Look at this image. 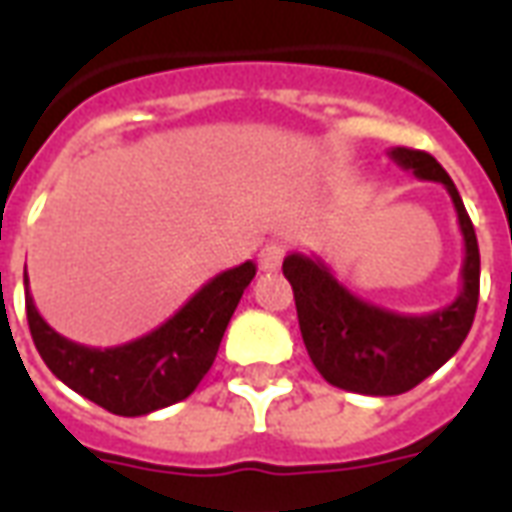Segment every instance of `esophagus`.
I'll return each instance as SVG.
<instances>
[{
	"label": "esophagus",
	"mask_w": 512,
	"mask_h": 512,
	"mask_svg": "<svg viewBox=\"0 0 512 512\" xmlns=\"http://www.w3.org/2000/svg\"><path fill=\"white\" fill-rule=\"evenodd\" d=\"M285 255H288V246L279 244V241H271V244H266L260 249L257 260H260V268H263V271H277V268L282 266Z\"/></svg>",
	"instance_id": "esophagus-1"
}]
</instances>
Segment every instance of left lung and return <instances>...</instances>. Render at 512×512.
<instances>
[{
    "mask_svg": "<svg viewBox=\"0 0 512 512\" xmlns=\"http://www.w3.org/2000/svg\"><path fill=\"white\" fill-rule=\"evenodd\" d=\"M389 158L450 191L463 235L458 299L428 315H400L354 296L321 257L288 255L282 263L312 365L332 386L376 397L403 395L433 376L466 340L480 299L477 235L452 178L425 150L392 147Z\"/></svg>",
    "mask_w": 512,
    "mask_h": 512,
    "instance_id": "obj_1",
    "label": "left lung"
}]
</instances>
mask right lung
<instances>
[{
  "label": "right lung",
  "mask_w": 512,
  "mask_h": 512,
  "mask_svg": "<svg viewBox=\"0 0 512 512\" xmlns=\"http://www.w3.org/2000/svg\"><path fill=\"white\" fill-rule=\"evenodd\" d=\"M255 263L222 271L205 282L167 323L115 348L73 343L40 318L27 285V321L38 354L62 384L120 417L167 408L197 389L211 370L224 329L255 279Z\"/></svg>",
  "instance_id": "1"
}]
</instances>
